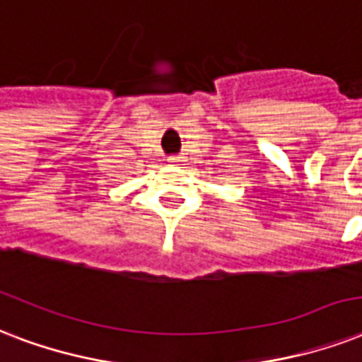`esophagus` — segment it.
<instances>
[{"label":"esophagus","instance_id":"34e87169","mask_svg":"<svg viewBox=\"0 0 362 362\" xmlns=\"http://www.w3.org/2000/svg\"><path fill=\"white\" fill-rule=\"evenodd\" d=\"M170 162L172 164H179V162H183V156H170Z\"/></svg>","mask_w":362,"mask_h":362}]
</instances>
